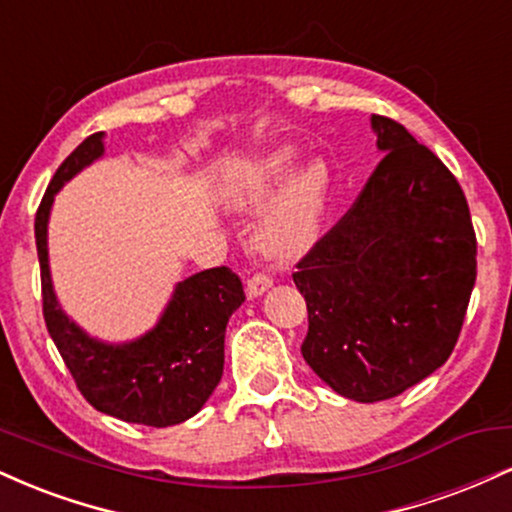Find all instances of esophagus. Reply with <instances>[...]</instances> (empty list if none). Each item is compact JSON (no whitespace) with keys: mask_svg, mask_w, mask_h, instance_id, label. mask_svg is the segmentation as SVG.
Returning a JSON list of instances; mask_svg holds the SVG:
<instances>
[{"mask_svg":"<svg viewBox=\"0 0 512 512\" xmlns=\"http://www.w3.org/2000/svg\"><path fill=\"white\" fill-rule=\"evenodd\" d=\"M272 284H274V279L267 272H255L248 279V284H245V293H248V298H257V296H262V293L267 291Z\"/></svg>","mask_w":512,"mask_h":512,"instance_id":"esophagus-1","label":"esophagus"}]
</instances>
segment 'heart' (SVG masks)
Here are the masks:
<instances>
[{"label": "heart", "instance_id": "1", "mask_svg": "<svg viewBox=\"0 0 512 512\" xmlns=\"http://www.w3.org/2000/svg\"><path fill=\"white\" fill-rule=\"evenodd\" d=\"M293 161L291 149L276 151L267 158L262 173L238 192V204H255L272 192V187L289 173ZM327 190H330V170L322 161H308L284 190L274 199L272 207L264 211L257 240L262 250L276 257H293L310 248L317 231H320L322 209H325Z\"/></svg>", "mask_w": 512, "mask_h": 512}]
</instances>
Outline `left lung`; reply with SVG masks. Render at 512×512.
Masks as SVG:
<instances>
[{
    "mask_svg": "<svg viewBox=\"0 0 512 512\" xmlns=\"http://www.w3.org/2000/svg\"><path fill=\"white\" fill-rule=\"evenodd\" d=\"M370 122L385 156L293 272L308 305L305 363L356 402L402 395L443 366L477 281L460 182L399 122Z\"/></svg>",
    "mask_w": 512,
    "mask_h": 512,
    "instance_id": "left-lung-1",
    "label": "left lung"
}]
</instances>
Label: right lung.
Masks as SVG:
<instances>
[{"label": "right lung", "mask_w": 512, "mask_h": 512, "mask_svg": "<svg viewBox=\"0 0 512 512\" xmlns=\"http://www.w3.org/2000/svg\"><path fill=\"white\" fill-rule=\"evenodd\" d=\"M98 156H103V132L86 137L64 158L35 214L45 325L91 407L127 424H182L204 407L219 385L223 337L228 317L245 301L243 281L228 267L192 274L178 284L161 322L137 342L113 346L81 332L52 293L48 216L57 190Z\"/></svg>", "instance_id": "right-lung-1"}]
</instances>
